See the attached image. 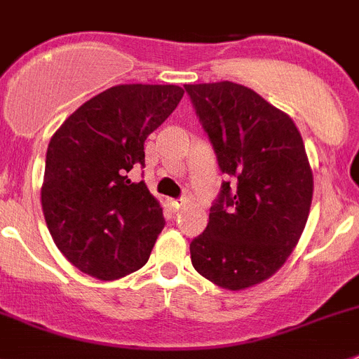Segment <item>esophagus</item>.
Segmentation results:
<instances>
[{"label":"esophagus","instance_id":"esophagus-1","mask_svg":"<svg viewBox=\"0 0 359 359\" xmlns=\"http://www.w3.org/2000/svg\"><path fill=\"white\" fill-rule=\"evenodd\" d=\"M184 205H186V201H170V208L173 211H180L184 208Z\"/></svg>","mask_w":359,"mask_h":359}]
</instances>
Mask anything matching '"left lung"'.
I'll return each instance as SVG.
<instances>
[{
    "label": "left lung",
    "instance_id": "1",
    "mask_svg": "<svg viewBox=\"0 0 359 359\" xmlns=\"http://www.w3.org/2000/svg\"><path fill=\"white\" fill-rule=\"evenodd\" d=\"M218 166L233 177L189 244L198 274L227 291L271 278L291 257L313 202V170L285 111L231 81L184 85Z\"/></svg>",
    "mask_w": 359,
    "mask_h": 359
}]
</instances>
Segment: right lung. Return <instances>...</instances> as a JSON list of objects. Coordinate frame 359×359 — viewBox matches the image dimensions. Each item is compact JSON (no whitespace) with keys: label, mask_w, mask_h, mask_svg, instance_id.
I'll return each mask as SVG.
<instances>
[{"label":"right lung","mask_w":359,"mask_h":359,"mask_svg":"<svg viewBox=\"0 0 359 359\" xmlns=\"http://www.w3.org/2000/svg\"><path fill=\"white\" fill-rule=\"evenodd\" d=\"M177 85H117L81 104L46 149L41 205L70 264L119 280L148 262L164 227L162 208L130 171L144 166V141L175 110Z\"/></svg>","instance_id":"1"}]
</instances>
